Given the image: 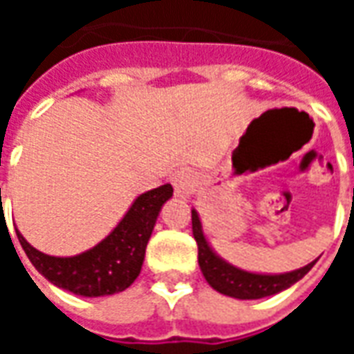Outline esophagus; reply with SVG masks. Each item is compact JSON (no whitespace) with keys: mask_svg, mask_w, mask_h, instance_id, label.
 <instances>
[{"mask_svg":"<svg viewBox=\"0 0 354 354\" xmlns=\"http://www.w3.org/2000/svg\"><path fill=\"white\" fill-rule=\"evenodd\" d=\"M193 174L189 169H180L172 174V185H174V193L178 197H189L193 192Z\"/></svg>","mask_w":354,"mask_h":354,"instance_id":"obj_1","label":"esophagus"}]
</instances>
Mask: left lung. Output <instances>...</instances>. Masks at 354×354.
Masks as SVG:
<instances>
[{
	"label": "left lung",
	"mask_w": 354,
	"mask_h": 354,
	"mask_svg": "<svg viewBox=\"0 0 354 354\" xmlns=\"http://www.w3.org/2000/svg\"><path fill=\"white\" fill-rule=\"evenodd\" d=\"M192 230L193 237L197 241V248H199L201 271L205 274L207 282L220 294L237 297V299H260V297L279 294L282 290L290 288L299 279H304L305 274L309 273V269L315 266V261H311L309 266L284 274L248 273V271L230 266L227 261H223L212 252V248L208 246L207 239L203 235L201 220L195 210H192Z\"/></svg>",
	"instance_id": "8db88e82"
}]
</instances>
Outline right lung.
<instances>
[{
    "instance_id": "obj_1",
    "label": "right lung",
    "mask_w": 354,
    "mask_h": 354,
    "mask_svg": "<svg viewBox=\"0 0 354 354\" xmlns=\"http://www.w3.org/2000/svg\"><path fill=\"white\" fill-rule=\"evenodd\" d=\"M170 197V184L142 193L108 237L73 258L47 256L35 250L19 231L17 237L32 266L58 288L85 297L109 296L129 288L140 274L155 220L162 203Z\"/></svg>"
}]
</instances>
